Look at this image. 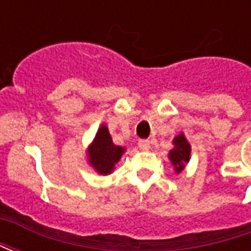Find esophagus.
I'll return each instance as SVG.
<instances>
[{
    "label": "esophagus",
    "mask_w": 251,
    "mask_h": 251,
    "mask_svg": "<svg viewBox=\"0 0 251 251\" xmlns=\"http://www.w3.org/2000/svg\"><path fill=\"white\" fill-rule=\"evenodd\" d=\"M138 148H140L141 151H148V149L151 148V141H149V140H140V141H138Z\"/></svg>",
    "instance_id": "1"
}]
</instances>
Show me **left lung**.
<instances>
[{
    "label": "left lung",
    "mask_w": 251,
    "mask_h": 251,
    "mask_svg": "<svg viewBox=\"0 0 251 251\" xmlns=\"http://www.w3.org/2000/svg\"><path fill=\"white\" fill-rule=\"evenodd\" d=\"M175 148L169 152V158L175 165L176 172H181L183 168L185 167V164L189 161V154H191V147L185 140L184 134H179L177 137H175L174 140Z\"/></svg>",
    "instance_id": "left-lung-1"
}]
</instances>
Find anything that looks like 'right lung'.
Wrapping results in <instances>:
<instances>
[{"label":"right lung","mask_w":251,"mask_h":251,"mask_svg":"<svg viewBox=\"0 0 251 251\" xmlns=\"http://www.w3.org/2000/svg\"><path fill=\"white\" fill-rule=\"evenodd\" d=\"M124 152H125L124 148L117 147L113 144L107 127L102 125L95 136L93 145L90 147L88 157L91 165L99 174L109 175L114 169V165L118 163Z\"/></svg>","instance_id":"1"}]
</instances>
